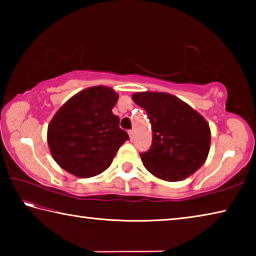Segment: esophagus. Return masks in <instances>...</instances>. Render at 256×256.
<instances>
[{"label":"esophagus","mask_w":256,"mask_h":256,"mask_svg":"<svg viewBox=\"0 0 256 256\" xmlns=\"http://www.w3.org/2000/svg\"><path fill=\"white\" fill-rule=\"evenodd\" d=\"M128 136H130V140L133 141V138H134V131H133V130H130Z\"/></svg>","instance_id":"esophagus-1"}]
</instances>
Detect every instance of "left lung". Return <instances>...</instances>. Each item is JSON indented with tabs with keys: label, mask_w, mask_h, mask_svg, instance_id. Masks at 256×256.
Returning <instances> with one entry per match:
<instances>
[{
	"label": "left lung",
	"mask_w": 256,
	"mask_h": 256,
	"mask_svg": "<svg viewBox=\"0 0 256 256\" xmlns=\"http://www.w3.org/2000/svg\"><path fill=\"white\" fill-rule=\"evenodd\" d=\"M132 99L146 112L152 128L150 149L140 154L146 170L167 182L183 180L196 172L210 150L206 120L167 92H136Z\"/></svg>",
	"instance_id": "8db88e82"
}]
</instances>
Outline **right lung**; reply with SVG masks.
<instances>
[{"label":"right lung","mask_w":256,"mask_h":256,"mask_svg":"<svg viewBox=\"0 0 256 256\" xmlns=\"http://www.w3.org/2000/svg\"><path fill=\"white\" fill-rule=\"evenodd\" d=\"M118 94L104 86L78 92L48 124L47 142L56 162L70 174L89 178L106 170L128 140L112 107Z\"/></svg>","instance_id":"right-lung-1"}]
</instances>
